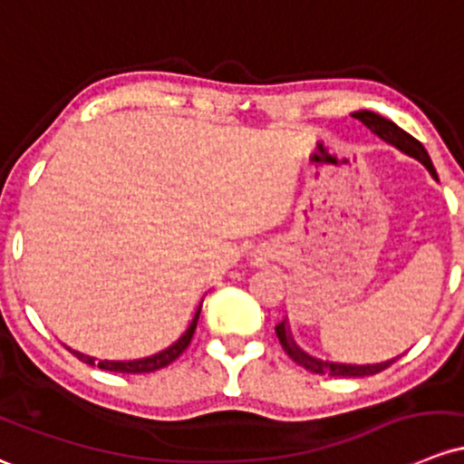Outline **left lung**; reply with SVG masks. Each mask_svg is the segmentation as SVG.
<instances>
[{
    "mask_svg": "<svg viewBox=\"0 0 464 464\" xmlns=\"http://www.w3.org/2000/svg\"><path fill=\"white\" fill-rule=\"evenodd\" d=\"M355 120L362 121L364 126H369V129L373 130L378 138H382L384 142L393 144L396 149L402 150V153L411 155V158H416L418 162H422L427 167L429 173L433 175V178L438 179L436 175V169H433L431 164V158H429V153L425 150V146L418 142L413 135H409L407 130H402L400 126L393 124L392 120H387V117L378 115V113H372V111H360V113H353ZM276 334H277V340H280L282 349L286 351V355H289L294 362L300 364V367H304L306 372L311 373H329V375H343V378H360V375H373V373H380L384 372V369L389 367L392 362H396V358L393 360H387V362H380V364H364V367H360V364H340V362H324V360H318V358H311V355H306L304 351H300L295 347V343L291 340L289 331H286V324L285 322H280V324L276 326Z\"/></svg>",
    "mask_w": 464,
    "mask_h": 464,
    "instance_id": "left-lung-1",
    "label": "left lung"
}]
</instances>
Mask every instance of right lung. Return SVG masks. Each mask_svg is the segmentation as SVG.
Segmentation results:
<instances>
[{
  "label": "right lung",
  "instance_id": "right-lung-1",
  "mask_svg": "<svg viewBox=\"0 0 464 464\" xmlns=\"http://www.w3.org/2000/svg\"><path fill=\"white\" fill-rule=\"evenodd\" d=\"M199 309H202V304L198 306V311H195L191 324H188L187 334L182 335V338L178 340L175 344H170L169 349L160 351V353L150 355V358H142V360H129V362H109V360H100L97 362L95 358H89V355L84 353H77V351H71L75 358H80L82 362L91 364V367H100L104 369V372H115V373H149V372H158V369L167 367V364L173 362V360H178L179 355H182V351L191 344V338L195 334V326H198V318H199Z\"/></svg>",
  "mask_w": 464,
  "mask_h": 464
}]
</instances>
